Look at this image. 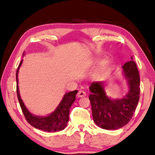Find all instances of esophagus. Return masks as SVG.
I'll return each instance as SVG.
<instances>
[{"label": "esophagus", "instance_id": "34e87169", "mask_svg": "<svg viewBox=\"0 0 155 155\" xmlns=\"http://www.w3.org/2000/svg\"><path fill=\"white\" fill-rule=\"evenodd\" d=\"M85 96H86L85 92H84V91H82V90L79 91V92H78V97H84Z\"/></svg>", "mask_w": 155, "mask_h": 155}]
</instances>
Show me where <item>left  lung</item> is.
<instances>
[{
  "mask_svg": "<svg viewBox=\"0 0 155 155\" xmlns=\"http://www.w3.org/2000/svg\"><path fill=\"white\" fill-rule=\"evenodd\" d=\"M123 75L127 81L128 92L119 99L110 98L104 90V82H93L89 96L92 117L97 126L106 130H116L132 118L140 99V75L137 65L131 61L122 66Z\"/></svg>",
  "mask_w": 155,
  "mask_h": 155,
  "instance_id": "obj_1",
  "label": "left lung"
}]
</instances>
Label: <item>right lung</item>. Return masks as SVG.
Returning <instances> with one entry per match:
<instances>
[{
	"label": "right lung",
	"mask_w": 155,
	"mask_h": 155,
	"mask_svg": "<svg viewBox=\"0 0 155 155\" xmlns=\"http://www.w3.org/2000/svg\"><path fill=\"white\" fill-rule=\"evenodd\" d=\"M23 56H24V54H23ZM22 61L23 60L21 61L16 72L17 94H18V101L21 109L27 122L35 128L40 129L46 132H57V131L63 130L66 127L68 122L70 109L74 101H75V96L78 91L74 90L73 92L65 93L58 107L51 114L45 116L34 115L27 109L22 99H21L20 91H19L18 73L22 65Z\"/></svg>",
	"instance_id": "obj_1"
}]
</instances>
